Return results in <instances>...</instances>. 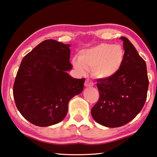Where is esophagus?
Listing matches in <instances>:
<instances>
[{"label": "esophagus", "mask_w": 157, "mask_h": 157, "mask_svg": "<svg viewBox=\"0 0 157 157\" xmlns=\"http://www.w3.org/2000/svg\"><path fill=\"white\" fill-rule=\"evenodd\" d=\"M84 85H85V86H86V87H90V86H94V83H93V82L91 80V79H86V81H85Z\"/></svg>", "instance_id": "34e87169"}]
</instances>
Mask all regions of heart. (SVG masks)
Wrapping results in <instances>:
<instances>
[{
	"mask_svg": "<svg viewBox=\"0 0 157 157\" xmlns=\"http://www.w3.org/2000/svg\"><path fill=\"white\" fill-rule=\"evenodd\" d=\"M124 50L119 45L101 44L82 51L78 60L73 59L74 67L79 73L91 68L98 78H109L120 70L124 61Z\"/></svg>",
	"mask_w": 157,
	"mask_h": 157,
	"instance_id": "1",
	"label": "heart"
}]
</instances>
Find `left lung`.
<instances>
[{
    "instance_id": "left-lung-1",
    "label": "left lung",
    "mask_w": 157,
    "mask_h": 157,
    "mask_svg": "<svg viewBox=\"0 0 157 157\" xmlns=\"http://www.w3.org/2000/svg\"><path fill=\"white\" fill-rule=\"evenodd\" d=\"M121 39L124 50L123 65L114 76L97 79L100 97L91 111L93 118L107 127H121L132 121L147 98L146 63L128 39Z\"/></svg>"
}]
</instances>
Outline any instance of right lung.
Wrapping results in <instances>:
<instances>
[{"mask_svg":"<svg viewBox=\"0 0 157 157\" xmlns=\"http://www.w3.org/2000/svg\"><path fill=\"white\" fill-rule=\"evenodd\" d=\"M70 45L47 39L23 57L16 76L13 95L26 120L47 127L62 121L71 98L83 91L84 78H73Z\"/></svg>","mask_w":157,"mask_h":157,"instance_id":"obj_1","label":"right lung"}]
</instances>
